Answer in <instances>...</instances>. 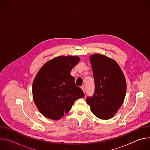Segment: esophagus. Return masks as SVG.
I'll use <instances>...</instances> for the list:
<instances>
[{"label": "esophagus", "mask_w": 150, "mask_h": 150, "mask_svg": "<svg viewBox=\"0 0 150 150\" xmlns=\"http://www.w3.org/2000/svg\"><path fill=\"white\" fill-rule=\"evenodd\" d=\"M81 88L82 90V91H83V93H85V88H84V86L83 85H82V86L81 87Z\"/></svg>", "instance_id": "obj_1"}]
</instances>
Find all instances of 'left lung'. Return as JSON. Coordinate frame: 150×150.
Here are the masks:
<instances>
[{
	"mask_svg": "<svg viewBox=\"0 0 150 150\" xmlns=\"http://www.w3.org/2000/svg\"><path fill=\"white\" fill-rule=\"evenodd\" d=\"M95 82L93 97H87L91 112L98 118L113 117L123 103L126 82L117 63L113 59L96 53L90 57Z\"/></svg>",
	"mask_w": 150,
	"mask_h": 150,
	"instance_id": "8db88e82",
	"label": "left lung"
}]
</instances>
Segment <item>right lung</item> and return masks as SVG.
<instances>
[{"instance_id":"obj_1","label":"right lung","mask_w":150,"mask_h":150,"mask_svg":"<svg viewBox=\"0 0 150 150\" xmlns=\"http://www.w3.org/2000/svg\"><path fill=\"white\" fill-rule=\"evenodd\" d=\"M76 56L56 57L42 66L33 83V97L39 112L52 120L68 113L75 100L84 97L71 74L79 62Z\"/></svg>"}]
</instances>
